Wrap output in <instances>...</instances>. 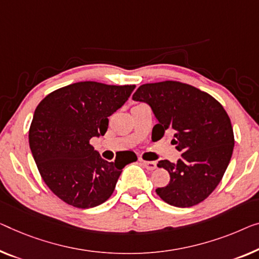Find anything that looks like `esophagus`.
Listing matches in <instances>:
<instances>
[{
  "mask_svg": "<svg viewBox=\"0 0 259 259\" xmlns=\"http://www.w3.org/2000/svg\"><path fill=\"white\" fill-rule=\"evenodd\" d=\"M141 163L143 164V166H144L146 169H149V171H152L157 167V163L156 161H146V160H140Z\"/></svg>",
  "mask_w": 259,
  "mask_h": 259,
  "instance_id": "1",
  "label": "esophagus"
}]
</instances>
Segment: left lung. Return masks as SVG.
I'll return each mask as SVG.
<instances>
[{"mask_svg":"<svg viewBox=\"0 0 259 259\" xmlns=\"http://www.w3.org/2000/svg\"><path fill=\"white\" fill-rule=\"evenodd\" d=\"M151 107L158 123L152 136L160 140L172 133L181 152L177 163L158 161L169 173V183L157 194L175 207H192L203 201L220 184L234 150L230 118L218 100L179 81L145 83L133 95Z\"/></svg>","mask_w":259,"mask_h":259,"instance_id":"8db88e82","label":"left lung"}]
</instances>
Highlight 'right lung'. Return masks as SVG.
Returning a JSON list of instances; mask_svg holds the SVG:
<instances>
[{"instance_id":"obj_1","label":"right lung","mask_w":259,"mask_h":259,"mask_svg":"<svg viewBox=\"0 0 259 259\" xmlns=\"http://www.w3.org/2000/svg\"><path fill=\"white\" fill-rule=\"evenodd\" d=\"M135 84L114 86L81 81L50 93L34 110L29 144L44 183L76 208H92L110 198L126 164L136 154L102 159L91 145L108 129V117L124 105Z\"/></svg>"}]
</instances>
